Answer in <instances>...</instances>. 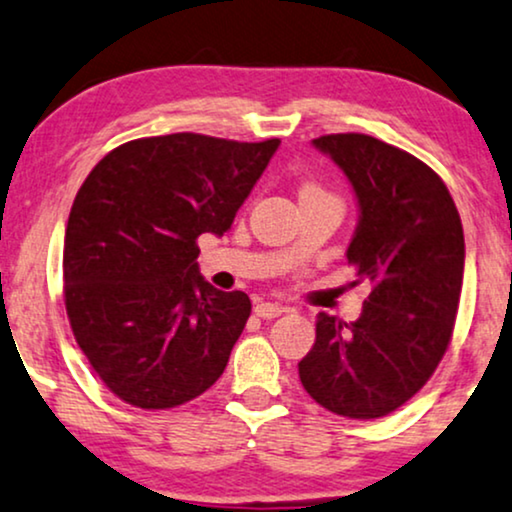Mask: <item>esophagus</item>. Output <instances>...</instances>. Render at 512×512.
Instances as JSON below:
<instances>
[{"label":"esophagus","instance_id":"1","mask_svg":"<svg viewBox=\"0 0 512 512\" xmlns=\"http://www.w3.org/2000/svg\"><path fill=\"white\" fill-rule=\"evenodd\" d=\"M286 312V307L283 304H276V302H257L255 304V314L260 316V319H276V316H281Z\"/></svg>","mask_w":512,"mask_h":512}]
</instances>
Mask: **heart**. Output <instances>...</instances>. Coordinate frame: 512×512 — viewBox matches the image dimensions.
<instances>
[{"mask_svg":"<svg viewBox=\"0 0 512 512\" xmlns=\"http://www.w3.org/2000/svg\"><path fill=\"white\" fill-rule=\"evenodd\" d=\"M304 189H316V186H304Z\"/></svg>","mask_w":512,"mask_h":512,"instance_id":"1","label":"heart"}]
</instances>
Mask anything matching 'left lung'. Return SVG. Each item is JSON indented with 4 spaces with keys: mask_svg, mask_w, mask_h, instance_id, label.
Segmentation results:
<instances>
[{
    "mask_svg": "<svg viewBox=\"0 0 512 512\" xmlns=\"http://www.w3.org/2000/svg\"><path fill=\"white\" fill-rule=\"evenodd\" d=\"M314 146L357 193L347 262L371 295L352 323L316 316L300 380L338 416L383 418L428 383L451 342L465 264L461 215L439 174L397 146L357 132L326 134Z\"/></svg>",
    "mask_w": 512,
    "mask_h": 512,
    "instance_id": "1",
    "label": "left lung"
}]
</instances>
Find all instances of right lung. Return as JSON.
Segmentation results:
<instances>
[{
    "mask_svg": "<svg viewBox=\"0 0 512 512\" xmlns=\"http://www.w3.org/2000/svg\"><path fill=\"white\" fill-rule=\"evenodd\" d=\"M278 144L134 139L84 179L66 226L63 297L77 345L125 404L174 409L224 373L252 307L200 276L198 238L231 229Z\"/></svg>",
    "mask_w": 512,
    "mask_h": 512,
    "instance_id": "right-lung-1",
    "label": "right lung"
}]
</instances>
